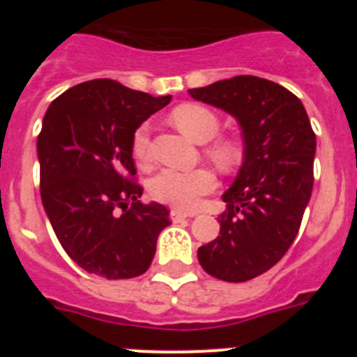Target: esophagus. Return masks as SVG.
<instances>
[{
	"instance_id": "34e87169",
	"label": "esophagus",
	"mask_w": 357,
	"mask_h": 357,
	"mask_svg": "<svg viewBox=\"0 0 357 357\" xmlns=\"http://www.w3.org/2000/svg\"><path fill=\"white\" fill-rule=\"evenodd\" d=\"M169 216H172V222H182V220H188V218H191L193 214H188V213H182V211L172 209Z\"/></svg>"
}]
</instances>
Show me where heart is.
I'll use <instances>...</instances> for the list:
<instances>
[{
	"label": "heart",
	"instance_id": "heart-1",
	"mask_svg": "<svg viewBox=\"0 0 357 357\" xmlns=\"http://www.w3.org/2000/svg\"><path fill=\"white\" fill-rule=\"evenodd\" d=\"M172 119L176 127L195 141H209L220 130L218 116L207 107L198 103H182L172 110ZM132 153L139 162L150 159V127L141 125L132 135ZM211 159L220 168H238L243 159L241 143L234 137H220L207 148ZM216 189V175L207 168L172 169L166 168L150 181V195L157 202L168 204L176 209H197L202 198Z\"/></svg>",
	"mask_w": 357,
	"mask_h": 357
}]
</instances>
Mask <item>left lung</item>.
I'll use <instances>...</instances> for the list:
<instances>
[{
    "instance_id": "left-lung-1",
    "label": "left lung",
    "mask_w": 357,
    "mask_h": 357,
    "mask_svg": "<svg viewBox=\"0 0 357 357\" xmlns=\"http://www.w3.org/2000/svg\"><path fill=\"white\" fill-rule=\"evenodd\" d=\"M189 94L243 128L245 160L223 195L220 236L198 248V261L216 279L245 282L275 266L295 241L313 191L317 135L301 100L266 78L239 75Z\"/></svg>"
}]
</instances>
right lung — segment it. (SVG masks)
<instances>
[{"label":"right lung","mask_w":357,"mask_h":357,"mask_svg":"<svg viewBox=\"0 0 357 357\" xmlns=\"http://www.w3.org/2000/svg\"><path fill=\"white\" fill-rule=\"evenodd\" d=\"M169 100L98 78L55 98L44 116L40 198L56 239L85 272L132 279L150 268L169 211L139 202L132 135Z\"/></svg>","instance_id":"obj_1"}]
</instances>
